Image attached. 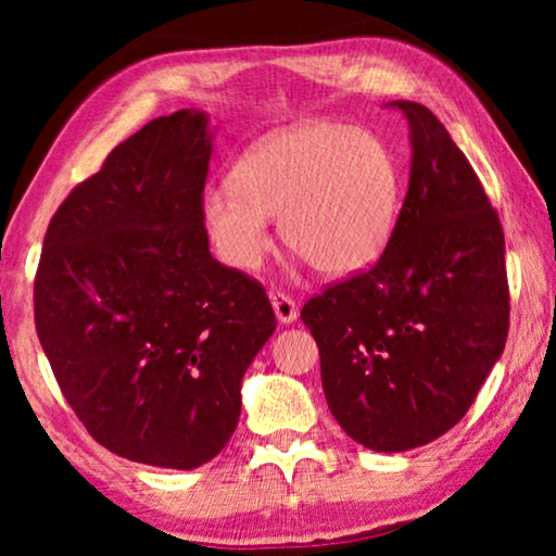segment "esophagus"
<instances>
[{"instance_id":"34e87169","label":"esophagus","mask_w":556,"mask_h":556,"mask_svg":"<svg viewBox=\"0 0 556 556\" xmlns=\"http://www.w3.org/2000/svg\"><path fill=\"white\" fill-rule=\"evenodd\" d=\"M270 303H273V308H276V316H278L280 324H293L295 316H299V303H295L291 295L283 293V291L273 293Z\"/></svg>"}]
</instances>
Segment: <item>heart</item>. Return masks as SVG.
<instances>
[{"instance_id": "1", "label": "heart", "mask_w": 556, "mask_h": 556, "mask_svg": "<svg viewBox=\"0 0 556 556\" xmlns=\"http://www.w3.org/2000/svg\"><path fill=\"white\" fill-rule=\"evenodd\" d=\"M400 200V164L379 136L316 121L245 151L235 181L204 189L200 212L219 261L235 270L261 268L268 217H280L288 250L321 276L341 278L382 255Z\"/></svg>"}]
</instances>
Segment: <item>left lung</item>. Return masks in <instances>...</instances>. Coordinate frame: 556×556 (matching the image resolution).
Listing matches in <instances>:
<instances>
[{
    "label": "left lung",
    "mask_w": 556,
    "mask_h": 556,
    "mask_svg": "<svg viewBox=\"0 0 556 556\" xmlns=\"http://www.w3.org/2000/svg\"><path fill=\"white\" fill-rule=\"evenodd\" d=\"M409 121L413 169L392 238L367 270L301 308L331 415L377 453L445 435L473 405L508 337L504 230L435 113Z\"/></svg>",
    "instance_id": "left-lung-1"
}]
</instances>
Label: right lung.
<instances>
[{
    "instance_id": "obj_1",
    "label": "right lung",
    "mask_w": 556,
    "mask_h": 556,
    "mask_svg": "<svg viewBox=\"0 0 556 556\" xmlns=\"http://www.w3.org/2000/svg\"><path fill=\"white\" fill-rule=\"evenodd\" d=\"M207 116L149 121L73 187L35 276L60 392L121 458L192 470L238 428L242 375L276 331L265 288L210 253Z\"/></svg>"
}]
</instances>
